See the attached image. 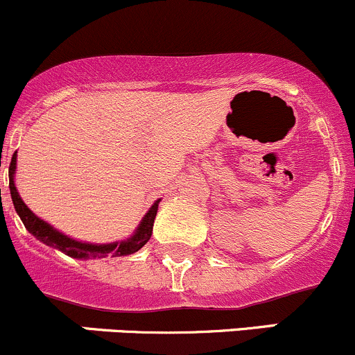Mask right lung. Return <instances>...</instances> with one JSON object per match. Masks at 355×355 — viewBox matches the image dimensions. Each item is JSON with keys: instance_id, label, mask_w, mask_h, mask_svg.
Listing matches in <instances>:
<instances>
[{"instance_id": "obj_1", "label": "right lung", "mask_w": 355, "mask_h": 355, "mask_svg": "<svg viewBox=\"0 0 355 355\" xmlns=\"http://www.w3.org/2000/svg\"><path fill=\"white\" fill-rule=\"evenodd\" d=\"M17 169V152L13 153L12 162H10L8 176H10V193H12V200L15 205V210L20 215L21 222L27 227V231L32 236L37 237L39 241L47 246H53L56 250L63 251L64 254L71 258L78 259H90V258H105V257H126V254L137 253L138 250L145 246L148 243L152 236V227L153 220H155L157 208H159V202L152 205L150 210L147 211V215L144 217L141 224L138 225L137 232L130 237V239L121 241V243H112V244H89V243H80V241L71 239V237L64 236V234L58 232L56 229L51 227L49 224L41 220L37 215H34L31 211V208L21 202L20 195H18L17 188H15L13 174Z\"/></svg>"}]
</instances>
